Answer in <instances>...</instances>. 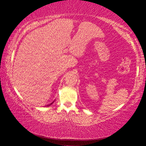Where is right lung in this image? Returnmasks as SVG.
Wrapping results in <instances>:
<instances>
[{"label":"right lung","mask_w":146,"mask_h":146,"mask_svg":"<svg viewBox=\"0 0 146 146\" xmlns=\"http://www.w3.org/2000/svg\"><path fill=\"white\" fill-rule=\"evenodd\" d=\"M51 104H50V105H51ZM49 106H50V105H49Z\"/></svg>","instance_id":"add662e5"}]
</instances>
